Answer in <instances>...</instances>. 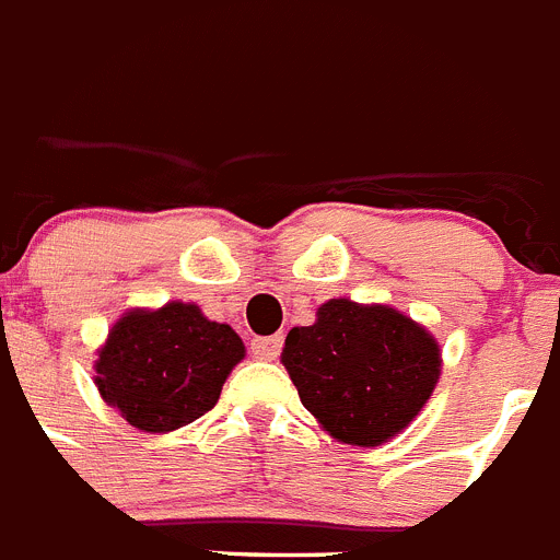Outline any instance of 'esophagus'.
<instances>
[{"label": "esophagus", "mask_w": 560, "mask_h": 560, "mask_svg": "<svg viewBox=\"0 0 560 560\" xmlns=\"http://www.w3.org/2000/svg\"><path fill=\"white\" fill-rule=\"evenodd\" d=\"M281 343L284 338L281 335H267V338H253L250 343V352L259 358V361H276L281 352Z\"/></svg>", "instance_id": "1"}]
</instances>
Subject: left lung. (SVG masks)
<instances>
[{"mask_svg":"<svg viewBox=\"0 0 560 560\" xmlns=\"http://www.w3.org/2000/svg\"><path fill=\"white\" fill-rule=\"evenodd\" d=\"M281 363L329 436L374 448L400 434L434 392L440 343L386 304L329 299L313 327H293Z\"/></svg>","mask_w":560,"mask_h":560,"instance_id":"left-lung-1","label":"left lung"}]
</instances>
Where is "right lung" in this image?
<instances>
[{"instance_id": "1", "label": "right lung", "mask_w": 560, "mask_h": 560, "mask_svg": "<svg viewBox=\"0 0 560 560\" xmlns=\"http://www.w3.org/2000/svg\"><path fill=\"white\" fill-rule=\"evenodd\" d=\"M242 358L245 343L228 324L208 320L197 304L168 301L115 320L95 361V386L129 425L165 434L211 411Z\"/></svg>"}]
</instances>
